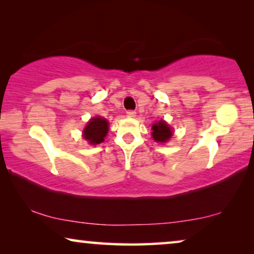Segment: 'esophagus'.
I'll use <instances>...</instances> for the list:
<instances>
[{"label": "esophagus", "mask_w": 254, "mask_h": 254, "mask_svg": "<svg viewBox=\"0 0 254 254\" xmlns=\"http://www.w3.org/2000/svg\"><path fill=\"white\" fill-rule=\"evenodd\" d=\"M135 114H136V112H135L134 110H128V111H127V116H128V117L134 118Z\"/></svg>", "instance_id": "obj_1"}]
</instances>
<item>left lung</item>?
Wrapping results in <instances>:
<instances>
[{"mask_svg": "<svg viewBox=\"0 0 254 254\" xmlns=\"http://www.w3.org/2000/svg\"><path fill=\"white\" fill-rule=\"evenodd\" d=\"M152 137L156 142H166L172 136V130L165 121H158L157 124L152 125Z\"/></svg>", "mask_w": 254, "mask_h": 254, "instance_id": "left-lung-1", "label": "left lung"}]
</instances>
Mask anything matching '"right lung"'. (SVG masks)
I'll list each match as a JSON object with an SVG mask.
<instances>
[{
  "label": "right lung",
  "instance_id": "add662e5",
  "mask_svg": "<svg viewBox=\"0 0 254 254\" xmlns=\"http://www.w3.org/2000/svg\"><path fill=\"white\" fill-rule=\"evenodd\" d=\"M109 131V123L103 118H93L83 130V136L91 144H99L104 141Z\"/></svg>",
  "mask_w": 254,
  "mask_h": 254
}]
</instances>
